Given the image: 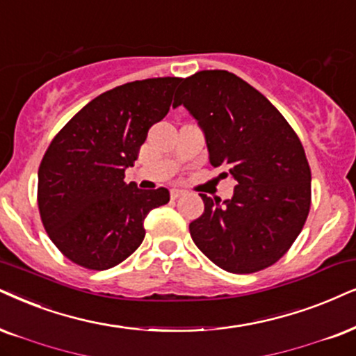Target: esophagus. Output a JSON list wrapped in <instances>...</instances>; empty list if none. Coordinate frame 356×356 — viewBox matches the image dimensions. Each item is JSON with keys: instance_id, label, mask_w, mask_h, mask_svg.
I'll return each instance as SVG.
<instances>
[{"instance_id": "obj_1", "label": "esophagus", "mask_w": 356, "mask_h": 356, "mask_svg": "<svg viewBox=\"0 0 356 356\" xmlns=\"http://www.w3.org/2000/svg\"><path fill=\"white\" fill-rule=\"evenodd\" d=\"M184 193H186V191H182V188H177V187L170 188V197H172V199H179V197L184 195Z\"/></svg>"}]
</instances>
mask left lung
<instances>
[{"mask_svg": "<svg viewBox=\"0 0 356 356\" xmlns=\"http://www.w3.org/2000/svg\"><path fill=\"white\" fill-rule=\"evenodd\" d=\"M197 121L213 168L235 181L232 199L200 193L202 217L188 225L199 250L235 274L264 269L284 256L310 209V168L298 134L276 106L227 70L181 80L174 105Z\"/></svg>", "mask_w": 356, "mask_h": 356, "instance_id": "left-lung-1", "label": "left lung"}]
</instances>
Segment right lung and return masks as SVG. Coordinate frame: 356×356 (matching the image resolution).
<instances>
[{"mask_svg": "<svg viewBox=\"0 0 356 356\" xmlns=\"http://www.w3.org/2000/svg\"><path fill=\"white\" fill-rule=\"evenodd\" d=\"M182 79L129 82L87 103L58 131L38 172V204L49 238L88 269H110L145 240V218L168 204L165 187L124 182L147 131L168 115Z\"/></svg>", "mask_w": 356, "mask_h": 356, "instance_id": "add662e5", "label": "right lung"}]
</instances>
